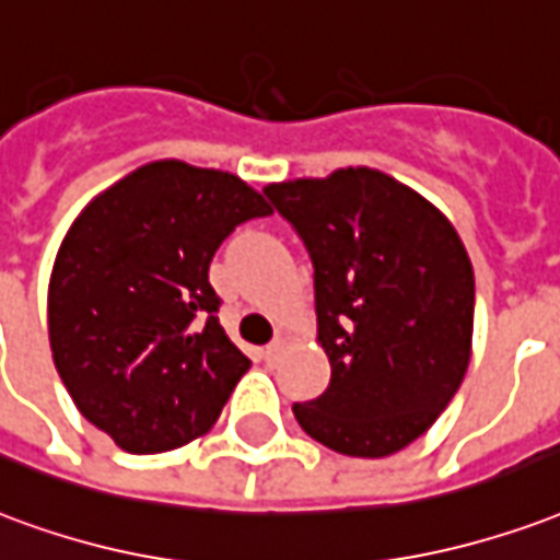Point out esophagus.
Listing matches in <instances>:
<instances>
[{"mask_svg":"<svg viewBox=\"0 0 560 560\" xmlns=\"http://www.w3.org/2000/svg\"><path fill=\"white\" fill-rule=\"evenodd\" d=\"M281 347H284V338H276V341H269L267 347H264V359H267V362H276V359H279V353H281Z\"/></svg>","mask_w":560,"mask_h":560,"instance_id":"obj_1","label":"esophagus"}]
</instances>
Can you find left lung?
I'll list each match as a JSON object with an SVG mask.
<instances>
[{
  "instance_id": "8db88e82",
  "label": "left lung",
  "mask_w": 560,
  "mask_h": 560,
  "mask_svg": "<svg viewBox=\"0 0 560 560\" xmlns=\"http://www.w3.org/2000/svg\"><path fill=\"white\" fill-rule=\"evenodd\" d=\"M314 267L329 388L293 404L300 428L347 457L407 448L469 368L475 272L436 207L374 168L269 184Z\"/></svg>"
}]
</instances>
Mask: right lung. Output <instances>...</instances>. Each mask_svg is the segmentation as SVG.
Wrapping results in <instances>:
<instances>
[{"mask_svg":"<svg viewBox=\"0 0 560 560\" xmlns=\"http://www.w3.org/2000/svg\"><path fill=\"white\" fill-rule=\"evenodd\" d=\"M240 177L163 160L97 196L49 279V347L85 421L130 454L180 448L217 424L248 359L219 323L210 260L269 217Z\"/></svg>","mask_w":560,"mask_h":560,"instance_id":"add662e5","label":"right lung"}]
</instances>
